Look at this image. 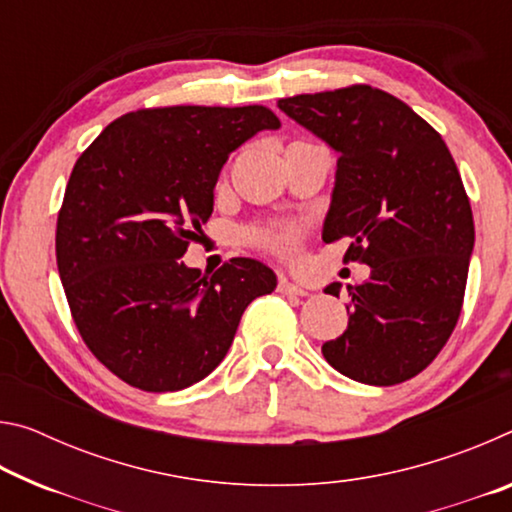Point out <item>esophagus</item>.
Returning <instances> with one entry per match:
<instances>
[{"mask_svg":"<svg viewBox=\"0 0 512 512\" xmlns=\"http://www.w3.org/2000/svg\"><path fill=\"white\" fill-rule=\"evenodd\" d=\"M277 291L284 293V296H293V298H302L307 296V291L298 287V284H293L289 280H284V277H280V282H277Z\"/></svg>","mask_w":512,"mask_h":512,"instance_id":"34e87169","label":"esophagus"}]
</instances>
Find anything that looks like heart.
<instances>
[{"label":"heart","instance_id":"1","mask_svg":"<svg viewBox=\"0 0 512 512\" xmlns=\"http://www.w3.org/2000/svg\"><path fill=\"white\" fill-rule=\"evenodd\" d=\"M250 241L259 248L271 250L275 255L291 257L298 250L300 230L296 225H273V228H259L250 232Z\"/></svg>","mask_w":512,"mask_h":512}]
</instances>
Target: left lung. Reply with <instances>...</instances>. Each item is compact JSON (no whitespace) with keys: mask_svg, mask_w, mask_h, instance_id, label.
<instances>
[{"mask_svg":"<svg viewBox=\"0 0 512 512\" xmlns=\"http://www.w3.org/2000/svg\"><path fill=\"white\" fill-rule=\"evenodd\" d=\"M277 106L339 153L323 239H350L345 262L370 266L323 357L361 384H402L438 357L463 309L474 219L461 173L436 128L384 90L357 83Z\"/></svg>","mask_w":512,"mask_h":512,"instance_id":"1","label":"left lung"}]
</instances>
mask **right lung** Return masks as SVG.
Returning <instances> with one entry per match:
<instances>
[{
	"instance_id": "right-lung-1",
	"label": "right lung",
	"mask_w": 512,
	"mask_h": 512,
	"mask_svg": "<svg viewBox=\"0 0 512 512\" xmlns=\"http://www.w3.org/2000/svg\"><path fill=\"white\" fill-rule=\"evenodd\" d=\"M264 128L266 106L126 112L76 160L56 223V262L74 325L128 386L183 391L219 366L241 314L275 273L235 257L212 277L180 257L210 219L230 153Z\"/></svg>"
}]
</instances>
